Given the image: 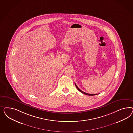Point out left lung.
<instances>
[{
  "instance_id": "8db88e82",
  "label": "left lung",
  "mask_w": 133,
  "mask_h": 133,
  "mask_svg": "<svg viewBox=\"0 0 133 133\" xmlns=\"http://www.w3.org/2000/svg\"><path fill=\"white\" fill-rule=\"evenodd\" d=\"M75 85H76V87H77V89L79 91V92H81V93H83V94H85V95H88V96H95V95H98L97 94H88V93H85L84 92H83L82 91H81V90H80L79 88L77 86V85L75 83Z\"/></svg>"
}]
</instances>
